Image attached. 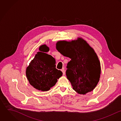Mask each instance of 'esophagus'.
I'll return each mask as SVG.
<instances>
[{"mask_svg": "<svg viewBox=\"0 0 121 121\" xmlns=\"http://www.w3.org/2000/svg\"><path fill=\"white\" fill-rule=\"evenodd\" d=\"M61 71H62V73H63V75H64L65 74V69H64V68H63V69H62Z\"/></svg>", "mask_w": 121, "mask_h": 121, "instance_id": "esophagus-1", "label": "esophagus"}]
</instances>
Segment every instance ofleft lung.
I'll return each instance as SVG.
<instances>
[{
  "label": "left lung",
  "instance_id": "8db88e82",
  "mask_svg": "<svg viewBox=\"0 0 121 121\" xmlns=\"http://www.w3.org/2000/svg\"><path fill=\"white\" fill-rule=\"evenodd\" d=\"M56 48L71 60L67 65L66 75L73 89L80 95L92 91L100 78L101 67L94 49L82 38L71 41H60Z\"/></svg>",
  "mask_w": 121,
  "mask_h": 121
}]
</instances>
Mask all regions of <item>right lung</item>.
Listing matches in <instances>:
<instances>
[{"instance_id":"right-lung-1","label":"right lung","mask_w":121,"mask_h":121,"mask_svg":"<svg viewBox=\"0 0 121 121\" xmlns=\"http://www.w3.org/2000/svg\"><path fill=\"white\" fill-rule=\"evenodd\" d=\"M40 52L26 69V74L29 84L37 90L48 91L55 85L63 75L62 72L56 68V60L46 53L49 48L46 44L40 46Z\"/></svg>"}]
</instances>
